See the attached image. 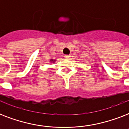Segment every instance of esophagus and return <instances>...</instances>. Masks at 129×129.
Segmentation results:
<instances>
[{"mask_svg": "<svg viewBox=\"0 0 129 129\" xmlns=\"http://www.w3.org/2000/svg\"><path fill=\"white\" fill-rule=\"evenodd\" d=\"M64 57L66 59H70V55H64Z\"/></svg>", "mask_w": 129, "mask_h": 129, "instance_id": "esophagus-1", "label": "esophagus"}]
</instances>
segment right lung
<instances>
[{
    "label": "right lung",
    "instance_id": "1",
    "mask_svg": "<svg viewBox=\"0 0 129 129\" xmlns=\"http://www.w3.org/2000/svg\"><path fill=\"white\" fill-rule=\"evenodd\" d=\"M51 61L52 62H54V61H55V60H53V59H51Z\"/></svg>",
    "mask_w": 129,
    "mask_h": 129
}]
</instances>
